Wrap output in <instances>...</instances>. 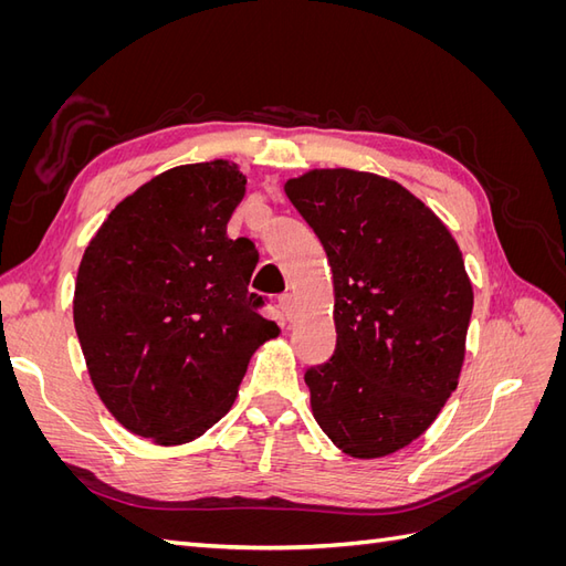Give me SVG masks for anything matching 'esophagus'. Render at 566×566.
<instances>
[{
    "instance_id": "obj_1",
    "label": "esophagus",
    "mask_w": 566,
    "mask_h": 566,
    "mask_svg": "<svg viewBox=\"0 0 566 566\" xmlns=\"http://www.w3.org/2000/svg\"><path fill=\"white\" fill-rule=\"evenodd\" d=\"M279 310L285 318H290V314H293V295H287V293L281 295L279 297Z\"/></svg>"
}]
</instances>
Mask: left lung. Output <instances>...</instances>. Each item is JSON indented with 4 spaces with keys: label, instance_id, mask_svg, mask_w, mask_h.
<instances>
[{
    "label": "left lung",
    "instance_id": "8db88e82",
    "mask_svg": "<svg viewBox=\"0 0 566 566\" xmlns=\"http://www.w3.org/2000/svg\"><path fill=\"white\" fill-rule=\"evenodd\" d=\"M285 193L328 254L335 352L304 373L321 430L382 458L434 422L458 387L472 283L451 231L397 181L312 169Z\"/></svg>",
    "mask_w": 566,
    "mask_h": 566
}]
</instances>
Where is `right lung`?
Here are the masks:
<instances>
[{"label":"right lung","instance_id":"obj_1","mask_svg":"<svg viewBox=\"0 0 566 566\" xmlns=\"http://www.w3.org/2000/svg\"><path fill=\"white\" fill-rule=\"evenodd\" d=\"M243 196L227 160L167 169L119 202L82 254L73 318L94 389L160 447L224 418L250 356L279 335L248 290L254 245L227 235Z\"/></svg>","mask_w":566,"mask_h":566}]
</instances>
